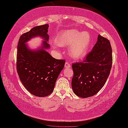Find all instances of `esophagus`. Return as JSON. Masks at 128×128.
<instances>
[{
    "instance_id": "1",
    "label": "esophagus",
    "mask_w": 128,
    "mask_h": 128,
    "mask_svg": "<svg viewBox=\"0 0 128 128\" xmlns=\"http://www.w3.org/2000/svg\"><path fill=\"white\" fill-rule=\"evenodd\" d=\"M64 67L66 68H68L71 67V64H70V62H66V63H65V64H64Z\"/></svg>"
}]
</instances>
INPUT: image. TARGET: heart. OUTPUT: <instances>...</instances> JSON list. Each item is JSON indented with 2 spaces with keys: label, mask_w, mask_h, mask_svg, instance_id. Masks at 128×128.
Wrapping results in <instances>:
<instances>
[{
  "label": "heart",
  "mask_w": 128,
  "mask_h": 128,
  "mask_svg": "<svg viewBox=\"0 0 128 128\" xmlns=\"http://www.w3.org/2000/svg\"><path fill=\"white\" fill-rule=\"evenodd\" d=\"M56 43L60 46L71 45L69 53L73 58H80L87 52L90 45L91 36L87 31L70 29L62 31L56 38Z\"/></svg>",
  "instance_id": "1"
}]
</instances>
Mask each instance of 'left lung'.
<instances>
[{
    "label": "left lung",
    "mask_w": 128,
    "mask_h": 128,
    "mask_svg": "<svg viewBox=\"0 0 128 128\" xmlns=\"http://www.w3.org/2000/svg\"><path fill=\"white\" fill-rule=\"evenodd\" d=\"M112 65V50L107 38L98 36L97 41L83 62L72 64V88L78 97L95 95L105 84Z\"/></svg>",
    "instance_id": "obj_1"
}]
</instances>
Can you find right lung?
Returning a JSON list of instances; mask_svg holds the SVG:
<instances>
[{
    "instance_id": "add662e5",
    "label": "right lung",
    "mask_w": 128,
    "mask_h": 128,
    "mask_svg": "<svg viewBox=\"0 0 128 128\" xmlns=\"http://www.w3.org/2000/svg\"><path fill=\"white\" fill-rule=\"evenodd\" d=\"M48 24L38 26L20 36L18 44L17 72L25 88L36 97H46L53 92L56 80L63 70L65 61L52 57L46 50L48 44ZM44 40L40 48L31 50L28 41L36 37Z\"/></svg>"
}]
</instances>
